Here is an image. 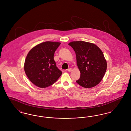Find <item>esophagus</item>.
Instances as JSON below:
<instances>
[{"label": "esophagus", "mask_w": 131, "mask_h": 131, "mask_svg": "<svg viewBox=\"0 0 131 131\" xmlns=\"http://www.w3.org/2000/svg\"><path fill=\"white\" fill-rule=\"evenodd\" d=\"M67 71H68L69 72H71L72 71V69L71 68H69L67 70Z\"/></svg>", "instance_id": "esophagus-1"}]
</instances>
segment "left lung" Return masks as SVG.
<instances>
[{
  "label": "left lung",
  "mask_w": 131,
  "mask_h": 131,
  "mask_svg": "<svg viewBox=\"0 0 131 131\" xmlns=\"http://www.w3.org/2000/svg\"><path fill=\"white\" fill-rule=\"evenodd\" d=\"M69 45L75 51L81 72V77L76 82L85 88L97 85L104 77L107 67L102 50L95 44L81 41L70 42Z\"/></svg>",
  "instance_id": "1"
}]
</instances>
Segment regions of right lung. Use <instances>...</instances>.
Listing matches in <instances>:
<instances>
[{
	"label": "right lung",
	"instance_id": "1",
	"mask_svg": "<svg viewBox=\"0 0 131 131\" xmlns=\"http://www.w3.org/2000/svg\"><path fill=\"white\" fill-rule=\"evenodd\" d=\"M60 44L45 42L33 48L27 54L24 66L25 74L38 87L45 88L53 84L62 74L53 57Z\"/></svg>",
	"mask_w": 131,
	"mask_h": 131
}]
</instances>
